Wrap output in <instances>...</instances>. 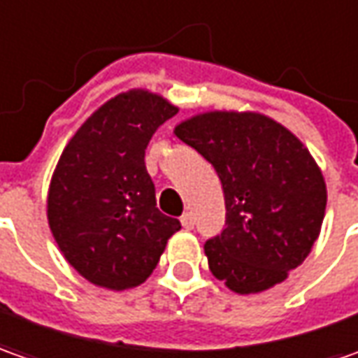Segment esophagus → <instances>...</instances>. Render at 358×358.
I'll return each instance as SVG.
<instances>
[{
    "label": "esophagus",
    "mask_w": 358,
    "mask_h": 358,
    "mask_svg": "<svg viewBox=\"0 0 358 358\" xmlns=\"http://www.w3.org/2000/svg\"><path fill=\"white\" fill-rule=\"evenodd\" d=\"M180 222H182V228H184V229H192V228H194V216H192L190 212L182 214V217H180Z\"/></svg>",
    "instance_id": "34e87169"
}]
</instances>
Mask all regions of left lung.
Masks as SVG:
<instances>
[{
    "mask_svg": "<svg viewBox=\"0 0 358 358\" xmlns=\"http://www.w3.org/2000/svg\"><path fill=\"white\" fill-rule=\"evenodd\" d=\"M174 134L224 188L226 228L203 245L214 278L240 295L287 279L319 238L327 206L325 180L303 142L273 118L234 110L196 115Z\"/></svg>",
    "mask_w": 358,
    "mask_h": 358,
    "instance_id": "8db88e82",
    "label": "left lung"
}]
</instances>
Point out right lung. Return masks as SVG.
Wrapping results in <instances>:
<instances>
[{"mask_svg": "<svg viewBox=\"0 0 358 358\" xmlns=\"http://www.w3.org/2000/svg\"><path fill=\"white\" fill-rule=\"evenodd\" d=\"M178 113L160 94L132 89L83 122L57 162L47 220L57 245L80 275L106 289H130L155 271L176 217L156 208L144 150Z\"/></svg>", "mask_w": 358, "mask_h": 358, "instance_id": "1", "label": "right lung"}]
</instances>
